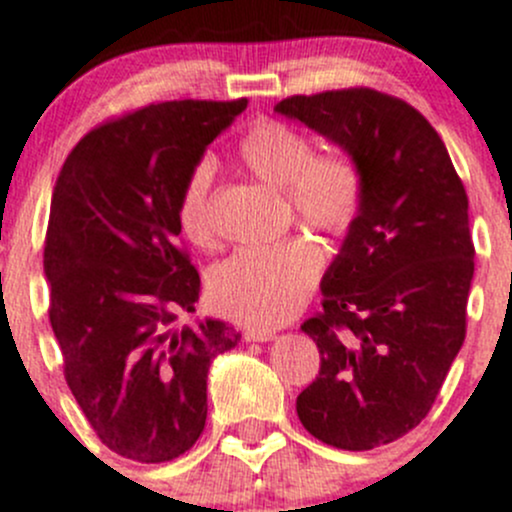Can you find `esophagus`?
<instances>
[{
    "instance_id": "34e87169",
    "label": "esophagus",
    "mask_w": 512,
    "mask_h": 512,
    "mask_svg": "<svg viewBox=\"0 0 512 512\" xmlns=\"http://www.w3.org/2000/svg\"><path fill=\"white\" fill-rule=\"evenodd\" d=\"M245 340L247 342H270V340H275V332L265 330V327H247Z\"/></svg>"
}]
</instances>
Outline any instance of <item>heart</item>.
<instances>
[{"label": "heart", "instance_id": "1", "mask_svg": "<svg viewBox=\"0 0 512 512\" xmlns=\"http://www.w3.org/2000/svg\"><path fill=\"white\" fill-rule=\"evenodd\" d=\"M235 152L257 180L285 190L302 225L327 237H342L360 217L365 177L350 155H315L312 142L280 119L250 124ZM212 182V162L200 160L187 172L177 195L180 230L197 245H207L215 237ZM320 270L322 252L302 237L282 245L242 247L212 270L210 292L225 315L247 325L275 327L300 312Z\"/></svg>", "mask_w": 512, "mask_h": 512}]
</instances>
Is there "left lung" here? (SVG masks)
<instances>
[{
    "label": "left lung",
    "mask_w": 512,
    "mask_h": 512,
    "mask_svg": "<svg viewBox=\"0 0 512 512\" xmlns=\"http://www.w3.org/2000/svg\"><path fill=\"white\" fill-rule=\"evenodd\" d=\"M275 109L340 145L365 177L360 217L322 277V312L302 322L320 372L297 418L332 448H380L418 428L463 347L468 195L433 124L403 99L350 87Z\"/></svg>",
    "instance_id": "left-lung-1"
}]
</instances>
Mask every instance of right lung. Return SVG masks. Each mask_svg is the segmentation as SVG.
Wrapping results in <instances>:
<instances>
[{
    "mask_svg": "<svg viewBox=\"0 0 512 512\" xmlns=\"http://www.w3.org/2000/svg\"><path fill=\"white\" fill-rule=\"evenodd\" d=\"M247 99L157 102L102 122L64 160L44 240L49 322L64 380L97 438L167 463L207 420V370L240 340L195 312L200 272L180 242L177 195Z\"/></svg>",
    "mask_w": 512,
    "mask_h": 512,
    "instance_id": "right-lung-1",
    "label": "right lung"
}]
</instances>
